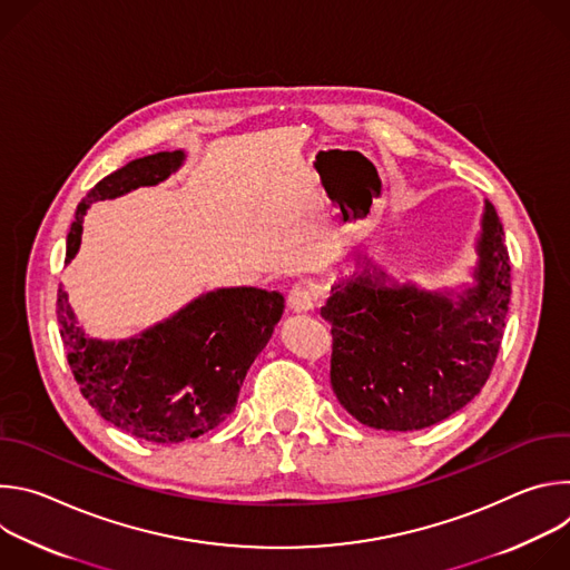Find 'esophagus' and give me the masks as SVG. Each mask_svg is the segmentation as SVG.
<instances>
[{
	"instance_id": "34e87169",
	"label": "esophagus",
	"mask_w": 570,
	"mask_h": 570,
	"mask_svg": "<svg viewBox=\"0 0 570 570\" xmlns=\"http://www.w3.org/2000/svg\"><path fill=\"white\" fill-rule=\"evenodd\" d=\"M288 304L293 311L297 313H306L313 308L315 304V291L311 286H304V284H295L291 291H288Z\"/></svg>"
}]
</instances>
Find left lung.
I'll list each match as a JSON object with an SVG mask.
<instances>
[{
    "label": "left lung",
    "mask_w": 570,
    "mask_h": 570,
    "mask_svg": "<svg viewBox=\"0 0 570 570\" xmlns=\"http://www.w3.org/2000/svg\"><path fill=\"white\" fill-rule=\"evenodd\" d=\"M503 236L484 200L475 284L458 299L390 284L370 259L332 288L320 315L332 324V387L352 417L379 431H422L482 390L512 293Z\"/></svg>",
    "instance_id": "8db88e82"
}]
</instances>
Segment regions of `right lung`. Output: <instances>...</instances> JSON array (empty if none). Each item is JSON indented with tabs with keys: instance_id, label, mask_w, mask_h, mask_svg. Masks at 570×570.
<instances>
[{
	"instance_id": "obj_1",
	"label": "right lung",
	"mask_w": 570,
	"mask_h": 570,
	"mask_svg": "<svg viewBox=\"0 0 570 570\" xmlns=\"http://www.w3.org/2000/svg\"><path fill=\"white\" fill-rule=\"evenodd\" d=\"M183 159V150L146 155L97 183L76 207L65 264L78 253L92 203L167 180ZM56 313L67 363L92 409L137 440L178 444L216 429L234 411L243 379L284 313V295L253 286L218 288L117 343L86 336L62 286Z\"/></svg>"
}]
</instances>
